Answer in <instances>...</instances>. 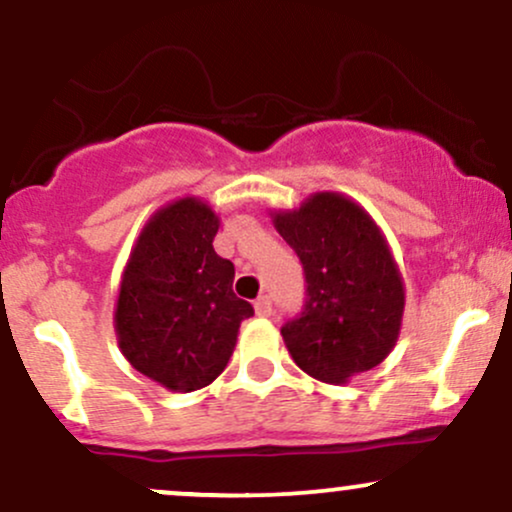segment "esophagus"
<instances>
[{"label": "esophagus", "mask_w": 512, "mask_h": 512, "mask_svg": "<svg viewBox=\"0 0 512 512\" xmlns=\"http://www.w3.org/2000/svg\"><path fill=\"white\" fill-rule=\"evenodd\" d=\"M255 313L260 317H269L272 315V298L269 296H260L255 301Z\"/></svg>", "instance_id": "esophagus-1"}]
</instances>
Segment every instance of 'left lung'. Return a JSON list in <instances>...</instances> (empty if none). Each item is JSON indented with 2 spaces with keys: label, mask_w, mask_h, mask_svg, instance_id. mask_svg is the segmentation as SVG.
<instances>
[{
  "label": "left lung",
  "mask_w": 512,
  "mask_h": 512,
  "mask_svg": "<svg viewBox=\"0 0 512 512\" xmlns=\"http://www.w3.org/2000/svg\"><path fill=\"white\" fill-rule=\"evenodd\" d=\"M274 226L305 274L303 313L281 327L296 366L342 385L383 363L402 327L404 284L375 221L339 192H315Z\"/></svg>",
  "instance_id": "obj_1"
}]
</instances>
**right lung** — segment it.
<instances>
[{
  "instance_id": "obj_1",
  "label": "right lung",
  "mask_w": 512,
  "mask_h": 512,
  "mask_svg": "<svg viewBox=\"0 0 512 512\" xmlns=\"http://www.w3.org/2000/svg\"><path fill=\"white\" fill-rule=\"evenodd\" d=\"M219 216L185 197L151 216L120 281L117 344L146 378L173 392L207 387L255 310L233 293L231 260L214 250Z\"/></svg>"
}]
</instances>
